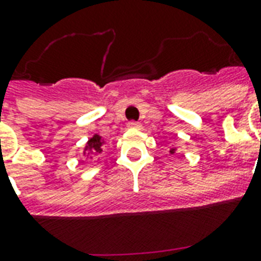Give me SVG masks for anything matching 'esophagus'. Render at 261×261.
Returning <instances> with one entry per match:
<instances>
[{
    "label": "esophagus",
    "instance_id": "esophagus-1",
    "mask_svg": "<svg viewBox=\"0 0 261 261\" xmlns=\"http://www.w3.org/2000/svg\"><path fill=\"white\" fill-rule=\"evenodd\" d=\"M127 126L130 127V128H141V124H139L138 122H135V120H131V122H128V124Z\"/></svg>",
    "mask_w": 261,
    "mask_h": 261
}]
</instances>
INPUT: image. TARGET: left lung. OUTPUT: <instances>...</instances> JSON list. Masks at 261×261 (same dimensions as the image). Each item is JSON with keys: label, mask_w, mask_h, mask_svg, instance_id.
<instances>
[{"label": "left lung", "mask_w": 261, "mask_h": 261, "mask_svg": "<svg viewBox=\"0 0 261 261\" xmlns=\"http://www.w3.org/2000/svg\"><path fill=\"white\" fill-rule=\"evenodd\" d=\"M171 153H174V149H172V150H171Z\"/></svg>", "instance_id": "obj_1"}]
</instances>
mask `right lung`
<instances>
[{"label":"right lung","instance_id":"obj_1","mask_svg":"<svg viewBox=\"0 0 261 261\" xmlns=\"http://www.w3.org/2000/svg\"><path fill=\"white\" fill-rule=\"evenodd\" d=\"M104 147V143H102V139L100 135H94L93 138H90L87 143V147H85V154L92 155V154H100Z\"/></svg>","mask_w":261,"mask_h":261}]
</instances>
